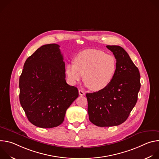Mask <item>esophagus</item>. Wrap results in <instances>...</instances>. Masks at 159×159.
Here are the masks:
<instances>
[{"instance_id":"34e87169","label":"esophagus","mask_w":159,"mask_h":159,"mask_svg":"<svg viewBox=\"0 0 159 159\" xmlns=\"http://www.w3.org/2000/svg\"><path fill=\"white\" fill-rule=\"evenodd\" d=\"M79 95L80 96H84L85 94V93L83 91V90H79Z\"/></svg>"}]
</instances>
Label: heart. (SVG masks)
Masks as SVG:
<instances>
[{"label": "heart", "mask_w": 159, "mask_h": 159, "mask_svg": "<svg viewBox=\"0 0 159 159\" xmlns=\"http://www.w3.org/2000/svg\"><path fill=\"white\" fill-rule=\"evenodd\" d=\"M74 63L65 66V73L70 82L75 84L81 80L93 91L106 88L114 78L117 70L115 57L98 50H85L79 53Z\"/></svg>", "instance_id": "b5f03b06"}]
</instances>
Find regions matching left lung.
Masks as SVG:
<instances>
[{
  "mask_svg": "<svg viewBox=\"0 0 159 159\" xmlns=\"http://www.w3.org/2000/svg\"><path fill=\"white\" fill-rule=\"evenodd\" d=\"M117 61L116 74L104 89L86 94L90 121L100 127L124 123L138 99L140 75L127 52L121 47L107 45Z\"/></svg>",
  "mask_w": 159,
  "mask_h": 159,
  "instance_id": "obj_1",
  "label": "left lung"
}]
</instances>
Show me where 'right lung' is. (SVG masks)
I'll return each mask as SVG.
<instances>
[{
	"mask_svg": "<svg viewBox=\"0 0 159 159\" xmlns=\"http://www.w3.org/2000/svg\"><path fill=\"white\" fill-rule=\"evenodd\" d=\"M19 77V101L34 126L51 128L64 121L66 109L78 98L67 84L63 57L57 44H44L26 60Z\"/></svg>",
	"mask_w": 159,
	"mask_h": 159,
	"instance_id": "right-lung-1",
	"label": "right lung"
}]
</instances>
